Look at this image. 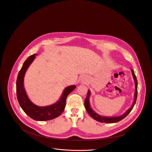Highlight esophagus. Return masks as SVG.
<instances>
[{
    "label": "esophagus",
    "instance_id": "34e87169",
    "mask_svg": "<svg viewBox=\"0 0 152 152\" xmlns=\"http://www.w3.org/2000/svg\"><path fill=\"white\" fill-rule=\"evenodd\" d=\"M83 80V82L84 83H85V82H85L86 80H85V78H83V80Z\"/></svg>",
    "mask_w": 152,
    "mask_h": 152
}]
</instances>
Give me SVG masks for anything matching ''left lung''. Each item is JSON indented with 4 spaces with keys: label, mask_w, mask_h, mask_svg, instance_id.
<instances>
[{
    "label": "left lung",
    "mask_w": 152,
    "mask_h": 152,
    "mask_svg": "<svg viewBox=\"0 0 152 152\" xmlns=\"http://www.w3.org/2000/svg\"><path fill=\"white\" fill-rule=\"evenodd\" d=\"M132 72V74L134 78V80L135 82V86H136V90H135V94H134V100L132 105L131 108H129L125 113H124L123 115L119 116V117H103V116H101L97 114L95 112H94L90 105V101H89V97H90V91H88V93H87V96L86 99L85 100V107L86 110V111L88 112V113L90 114V115L91 117L97 120V121H99L101 123H117L118 122L120 121H121V120H123V118H125L126 116L131 112V111L132 110V109H133L136 100H137V78L136 77V75L134 74V72L133 70H131Z\"/></svg>",
    "instance_id": "left-lung-1"
}]
</instances>
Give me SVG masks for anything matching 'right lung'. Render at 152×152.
<instances>
[{
    "label": "right lung",
    "instance_id": "obj_1",
    "mask_svg": "<svg viewBox=\"0 0 152 152\" xmlns=\"http://www.w3.org/2000/svg\"><path fill=\"white\" fill-rule=\"evenodd\" d=\"M35 57L34 54L27 59L20 70L16 80V96L20 105L23 111L32 119L37 121H47L54 119L63 112L66 107L67 97L75 88V85L65 88L61 99L55 104L47 107H39L34 104L27 96L24 88V74Z\"/></svg>",
    "mask_w": 152,
    "mask_h": 152
}]
</instances>
